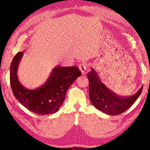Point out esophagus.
I'll return each instance as SVG.
<instances>
[{"mask_svg": "<svg viewBox=\"0 0 150 150\" xmlns=\"http://www.w3.org/2000/svg\"><path fill=\"white\" fill-rule=\"evenodd\" d=\"M79 69H80L81 71L82 72V74H84L86 72V70L87 69V68H88L87 63H86L84 62H81L80 64L79 65Z\"/></svg>", "mask_w": 150, "mask_h": 150, "instance_id": "esophagus-1", "label": "esophagus"}]
</instances>
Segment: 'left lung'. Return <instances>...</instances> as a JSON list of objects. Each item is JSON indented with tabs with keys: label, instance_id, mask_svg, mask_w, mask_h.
Returning a JSON list of instances; mask_svg holds the SVG:
<instances>
[{
	"label": "left lung",
	"instance_id": "8db88e82",
	"mask_svg": "<svg viewBox=\"0 0 150 150\" xmlns=\"http://www.w3.org/2000/svg\"><path fill=\"white\" fill-rule=\"evenodd\" d=\"M87 76L91 103L97 109L109 115H118L129 109L137 99L142 90L143 86L132 96L120 97L110 90L100 81L93 68L88 73Z\"/></svg>",
	"mask_w": 150,
	"mask_h": 150
}]
</instances>
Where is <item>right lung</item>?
Segmentation results:
<instances>
[{"label": "right lung", "instance_id": "right-lung-1", "mask_svg": "<svg viewBox=\"0 0 150 150\" xmlns=\"http://www.w3.org/2000/svg\"><path fill=\"white\" fill-rule=\"evenodd\" d=\"M23 55L19 52L10 66V84L13 93L22 105L39 115L56 113L65 99L66 92L81 71L76 66H57L46 83L35 90H28L21 84L17 77L18 63Z\"/></svg>", "mask_w": 150, "mask_h": 150}]
</instances>
